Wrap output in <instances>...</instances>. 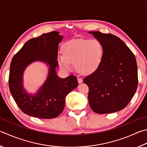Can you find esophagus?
I'll use <instances>...</instances> for the list:
<instances>
[{
  "label": "esophagus",
  "instance_id": "34e87169",
  "mask_svg": "<svg viewBox=\"0 0 147 147\" xmlns=\"http://www.w3.org/2000/svg\"><path fill=\"white\" fill-rule=\"evenodd\" d=\"M77 80H78V82L79 83V84H81V83L83 82V80L81 78H77Z\"/></svg>",
  "mask_w": 147,
  "mask_h": 147
}]
</instances>
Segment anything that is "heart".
<instances>
[{"label":"heart","mask_w":147,"mask_h":147,"mask_svg":"<svg viewBox=\"0 0 147 147\" xmlns=\"http://www.w3.org/2000/svg\"><path fill=\"white\" fill-rule=\"evenodd\" d=\"M63 55H59L58 61L63 71L70 72L75 63L77 69L82 73H94L102 62L104 49L96 39H74L66 42L62 47Z\"/></svg>","instance_id":"1"}]
</instances>
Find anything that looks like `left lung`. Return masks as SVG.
<instances>
[{
  "label": "left lung",
  "mask_w": 147,
  "mask_h": 147,
  "mask_svg": "<svg viewBox=\"0 0 147 147\" xmlns=\"http://www.w3.org/2000/svg\"><path fill=\"white\" fill-rule=\"evenodd\" d=\"M102 44L104 54L99 67L84 80L89 87L90 108L97 114H108L124 109L138 87L135 56L121 39L114 34L90 31Z\"/></svg>",
  "instance_id": "left-lung-1"
}]
</instances>
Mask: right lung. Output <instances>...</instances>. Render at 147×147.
<instances>
[{"label": "right lung", "mask_w": 147, "mask_h": 147, "mask_svg": "<svg viewBox=\"0 0 147 147\" xmlns=\"http://www.w3.org/2000/svg\"><path fill=\"white\" fill-rule=\"evenodd\" d=\"M63 36L52 31L29 40L13 57L10 64L9 87L13 99L21 111L29 116L51 119L59 116L65 107V97L78 86L76 76L58 77L56 68L58 44ZM42 61L49 67L47 79L34 94L23 86V74L26 67L34 61Z\"/></svg>", "instance_id": "add662e5"}]
</instances>
